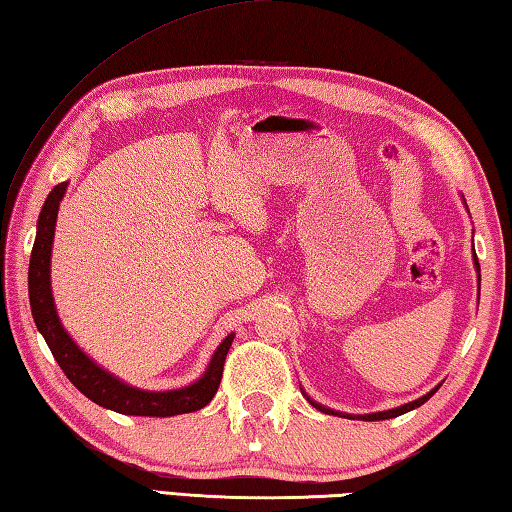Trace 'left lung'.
Wrapping results in <instances>:
<instances>
[{
  "mask_svg": "<svg viewBox=\"0 0 512 512\" xmlns=\"http://www.w3.org/2000/svg\"><path fill=\"white\" fill-rule=\"evenodd\" d=\"M464 197V195H462ZM464 202V206H466V199H462ZM468 208V206H466ZM473 264H475V270H477V288H479V284H482V275H479V262H477V255H475V248H473ZM439 386L442 384H437L433 390H430V393H426V395H422L419 399H413V402H408V404H404V406H397V408H388V410H379V413H368V415H350V413H339V410H333V408H326L324 404H319V402H315V399H310L304 390V397L308 399L310 402V406H315L317 410H322V413H326V415H339V417H346V419H362V422H382V419H393V417H399V415H404V413H408V410H415V408H419L422 406L424 402H428L430 397H433L437 390H439Z\"/></svg>",
  "mask_w": 512,
  "mask_h": 512,
  "instance_id": "left-lung-1",
  "label": "left lung"
}]
</instances>
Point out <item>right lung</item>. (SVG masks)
<instances>
[{"mask_svg": "<svg viewBox=\"0 0 512 512\" xmlns=\"http://www.w3.org/2000/svg\"><path fill=\"white\" fill-rule=\"evenodd\" d=\"M66 188L68 182L57 184L46 197L42 213H39L37 219V235L28 266L30 310H33L35 326L46 339L50 353L57 359L59 368L64 370L70 384H73L79 393H84L90 402L122 415L173 417L195 413V410L204 408L210 399L215 397L219 382H222L224 362L228 348L235 339V333H230L224 342L217 346L202 377L195 379L193 384L170 390H144L126 384L124 379L115 377L110 370L99 366L95 359H90L84 350L75 344V339L70 337V333L64 328L62 319L57 315L53 288H50V253H53L57 210L59 202H62L66 195Z\"/></svg>", "mask_w": 512, "mask_h": 512, "instance_id": "add662e5", "label": "right lung"}]
</instances>
